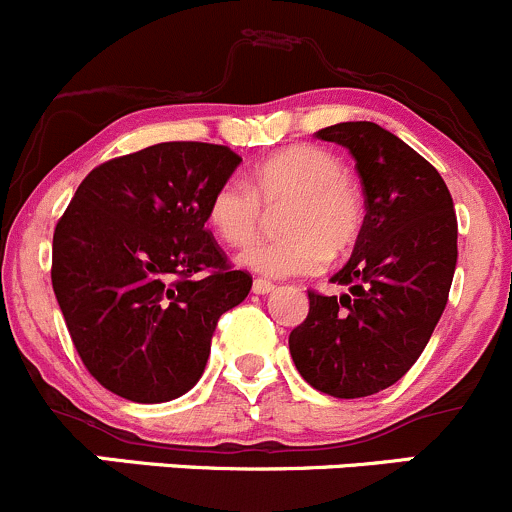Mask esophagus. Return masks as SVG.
Returning a JSON list of instances; mask_svg holds the SVG:
<instances>
[{
  "label": "esophagus",
  "mask_w": 512,
  "mask_h": 512,
  "mask_svg": "<svg viewBox=\"0 0 512 512\" xmlns=\"http://www.w3.org/2000/svg\"><path fill=\"white\" fill-rule=\"evenodd\" d=\"M272 289H275V282L262 280V277H257V280L252 282V292L255 294H267V292H272Z\"/></svg>",
  "instance_id": "obj_1"
}]
</instances>
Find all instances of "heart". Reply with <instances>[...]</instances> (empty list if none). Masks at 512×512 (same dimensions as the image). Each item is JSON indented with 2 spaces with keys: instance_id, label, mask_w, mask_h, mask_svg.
Returning <instances> with one entry per match:
<instances>
[{
  "instance_id": "obj_1",
  "label": "heart",
  "mask_w": 512,
  "mask_h": 512,
  "mask_svg": "<svg viewBox=\"0 0 512 512\" xmlns=\"http://www.w3.org/2000/svg\"><path fill=\"white\" fill-rule=\"evenodd\" d=\"M262 205L280 208L285 235L257 240L240 262L267 277L312 275L327 257L352 250L364 225V195L342 160L319 146H289L250 170L247 185L225 180L208 200V225L232 247L247 245L262 225Z\"/></svg>"
}]
</instances>
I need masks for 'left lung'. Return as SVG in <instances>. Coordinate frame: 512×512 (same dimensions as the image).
<instances>
[{
	"mask_svg": "<svg viewBox=\"0 0 512 512\" xmlns=\"http://www.w3.org/2000/svg\"><path fill=\"white\" fill-rule=\"evenodd\" d=\"M317 138L349 148L366 215L352 257L332 277L349 294L309 289L289 354L309 386L361 399L396 384L426 349L456 272L458 220L438 170L386 128L349 121Z\"/></svg>",
	"mask_w": 512,
	"mask_h": 512,
	"instance_id": "obj_1",
	"label": "left lung"
}]
</instances>
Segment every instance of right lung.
<instances>
[{"label":"right lung","mask_w":512,"mask_h":512,"mask_svg":"<svg viewBox=\"0 0 512 512\" xmlns=\"http://www.w3.org/2000/svg\"><path fill=\"white\" fill-rule=\"evenodd\" d=\"M240 160L198 141L111 158L56 223V302L89 374L121 399L163 404L193 389L218 319L250 292V272L205 227L210 195Z\"/></svg>","instance_id":"right-lung-1"}]
</instances>
